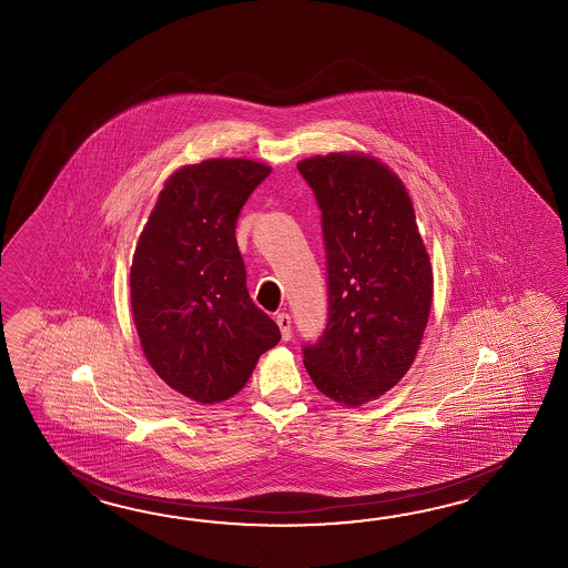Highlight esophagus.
<instances>
[{"label":"esophagus","mask_w":568,"mask_h":568,"mask_svg":"<svg viewBox=\"0 0 568 568\" xmlns=\"http://www.w3.org/2000/svg\"><path fill=\"white\" fill-rule=\"evenodd\" d=\"M276 323L280 326V333H282V341H290L292 337V323H290V316L286 313L276 314Z\"/></svg>","instance_id":"esophagus-1"}]
</instances>
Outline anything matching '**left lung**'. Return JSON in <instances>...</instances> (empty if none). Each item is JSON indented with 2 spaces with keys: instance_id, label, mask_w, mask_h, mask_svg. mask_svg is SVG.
<instances>
[{
  "instance_id": "left-lung-1",
  "label": "left lung",
  "mask_w": 568,
  "mask_h": 568,
  "mask_svg": "<svg viewBox=\"0 0 568 568\" xmlns=\"http://www.w3.org/2000/svg\"><path fill=\"white\" fill-rule=\"evenodd\" d=\"M321 209L328 313L304 345L314 386L345 406L386 394L410 369L433 302V267L410 196L375 158L302 160Z\"/></svg>"
}]
</instances>
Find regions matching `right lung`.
Instances as JSON below:
<instances>
[{
    "instance_id": "1",
    "label": "right lung",
    "mask_w": 568,
    "mask_h": 568,
    "mask_svg": "<svg viewBox=\"0 0 568 568\" xmlns=\"http://www.w3.org/2000/svg\"><path fill=\"white\" fill-rule=\"evenodd\" d=\"M272 172L215 158L170 176L133 254L130 288L145 359L172 389L201 404L235 396L280 328L255 306L235 225Z\"/></svg>"
}]
</instances>
